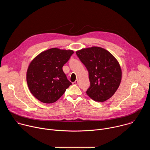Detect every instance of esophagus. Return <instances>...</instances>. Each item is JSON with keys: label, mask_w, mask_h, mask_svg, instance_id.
I'll return each instance as SVG.
<instances>
[{"label": "esophagus", "mask_w": 150, "mask_h": 150, "mask_svg": "<svg viewBox=\"0 0 150 150\" xmlns=\"http://www.w3.org/2000/svg\"><path fill=\"white\" fill-rule=\"evenodd\" d=\"M78 79H76V81L74 82V84H75V85H77L78 84Z\"/></svg>", "instance_id": "1"}]
</instances>
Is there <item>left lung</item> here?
Returning a JSON list of instances; mask_svg holds the SVG:
<instances>
[{"label": "left lung", "mask_w": 150, "mask_h": 150, "mask_svg": "<svg viewBox=\"0 0 150 150\" xmlns=\"http://www.w3.org/2000/svg\"><path fill=\"white\" fill-rule=\"evenodd\" d=\"M76 54L88 72L90 87L87 94L98 102L112 97L122 79V69L117 59L109 51L96 46L78 50Z\"/></svg>", "instance_id": "8db88e82"}]
</instances>
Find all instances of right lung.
Returning a JSON list of instances; mask_svg holds the SVG:
<instances>
[{"label": "right lung", "instance_id": "1", "mask_svg": "<svg viewBox=\"0 0 150 150\" xmlns=\"http://www.w3.org/2000/svg\"><path fill=\"white\" fill-rule=\"evenodd\" d=\"M74 53L72 50L52 48L42 52L30 62L27 82L37 99L47 104L54 103L72 84L62 67Z\"/></svg>", "mask_w": 150, "mask_h": 150}]
</instances>
